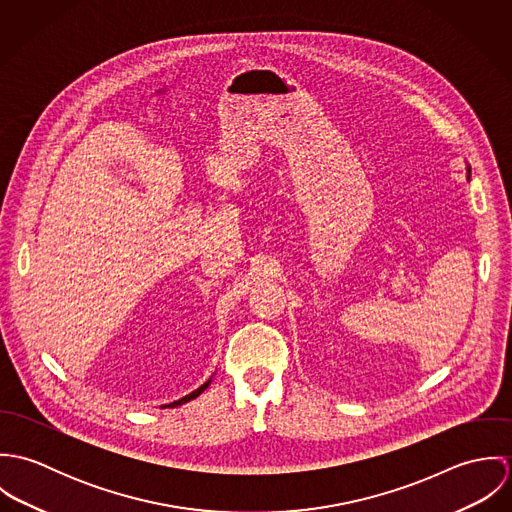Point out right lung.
<instances>
[{"label":"right lung","mask_w":512,"mask_h":512,"mask_svg":"<svg viewBox=\"0 0 512 512\" xmlns=\"http://www.w3.org/2000/svg\"><path fill=\"white\" fill-rule=\"evenodd\" d=\"M209 382H211V380H209ZM209 382H205V384H203V386H199V388H197V390H195V392H191V394H187V396H185V398H181V400H177V402H171V404H169V406H171V408H173V406H179V404H185V402H189V400H193V398H197V396H199V394H201V392H203V390H205V388H207V386H209Z\"/></svg>","instance_id":"right-lung-1"}]
</instances>
